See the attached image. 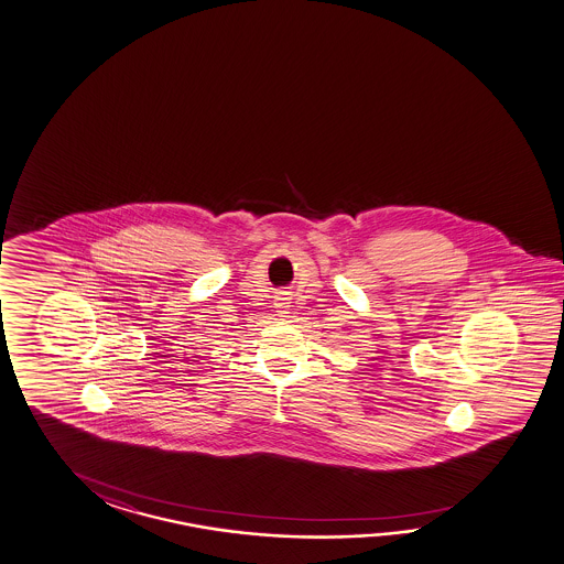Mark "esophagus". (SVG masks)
Returning <instances> with one entry per match:
<instances>
[{"instance_id": "34e87169", "label": "esophagus", "mask_w": 564, "mask_h": 564, "mask_svg": "<svg viewBox=\"0 0 564 564\" xmlns=\"http://www.w3.org/2000/svg\"><path fill=\"white\" fill-rule=\"evenodd\" d=\"M276 307H289V297H285V295H279V297H276Z\"/></svg>"}]
</instances>
